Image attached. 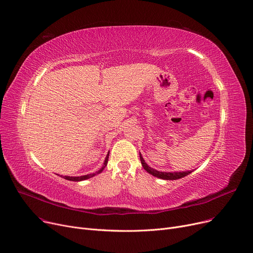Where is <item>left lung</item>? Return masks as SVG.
<instances>
[{"instance_id":"left-lung-1","label":"left lung","mask_w":253,"mask_h":253,"mask_svg":"<svg viewBox=\"0 0 253 253\" xmlns=\"http://www.w3.org/2000/svg\"><path fill=\"white\" fill-rule=\"evenodd\" d=\"M140 161H141V164L144 168V170H146L149 174H151L152 176H155L158 178H161V179H165V180H176V179H180V178H183L187 175H189L191 173V171H188V172H160V171H156L154 169H152V168H150L146 163L145 161L143 160L142 155L140 153Z\"/></svg>"}]
</instances>
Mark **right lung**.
<instances>
[{"label": "right lung", "instance_id": "right-lung-1", "mask_svg": "<svg viewBox=\"0 0 253 253\" xmlns=\"http://www.w3.org/2000/svg\"><path fill=\"white\" fill-rule=\"evenodd\" d=\"M108 159H109V153H108V154H107V156H106L105 162H104V167L102 168V169H101L100 171H98V172L92 173V174H88V175H84V176H79V177H70V176H65L64 178H65V179H67V180H70V181H82V180H86V179H88V178H91V177H93L94 175H97V174H99V173H101V172L103 171V169H104V168L106 167V165H107V163H108Z\"/></svg>", "mask_w": 253, "mask_h": 253}]
</instances>
